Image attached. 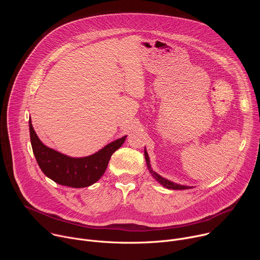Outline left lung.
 I'll list each match as a JSON object with an SVG mask.
<instances>
[{
	"mask_svg": "<svg viewBox=\"0 0 260 260\" xmlns=\"http://www.w3.org/2000/svg\"><path fill=\"white\" fill-rule=\"evenodd\" d=\"M144 154H145V159H146V164H147V167H148V170H149L151 176L156 180L158 181L162 186L169 188V189H175V190H182V189H188V188H191L190 186H184V185H180V184H176L174 182H171L165 178H162L161 176H159L157 173H155L152 169H151V166H150V160H149V156H148V153L145 149L144 151Z\"/></svg>",
	"mask_w": 260,
	"mask_h": 260,
	"instance_id": "obj_1",
	"label": "left lung"
}]
</instances>
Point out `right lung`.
Instances as JSON below:
<instances>
[{"mask_svg": "<svg viewBox=\"0 0 260 260\" xmlns=\"http://www.w3.org/2000/svg\"><path fill=\"white\" fill-rule=\"evenodd\" d=\"M32 152L42 172L55 183L73 188L87 187L105 173L112 154L124 143L126 136L106 145L96 153L86 157H70L45 146L28 120Z\"/></svg>", "mask_w": 260, "mask_h": 260, "instance_id": "right-lung-1", "label": "right lung"}]
</instances>
